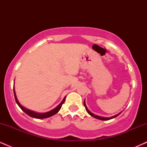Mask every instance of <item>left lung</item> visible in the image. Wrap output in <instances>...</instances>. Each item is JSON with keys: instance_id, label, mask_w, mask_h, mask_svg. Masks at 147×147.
<instances>
[{"instance_id": "1", "label": "left lung", "mask_w": 147, "mask_h": 147, "mask_svg": "<svg viewBox=\"0 0 147 147\" xmlns=\"http://www.w3.org/2000/svg\"><path fill=\"white\" fill-rule=\"evenodd\" d=\"M84 106H85V108H86V111H87V112H88V113L89 115H90L92 116V117H95V118H97V119H101V120H109V119H113V118H115V117H117V116L119 115L121 113H122V112H120V113H118L117 115H115L113 116V117H101V116L95 115H94L93 113H91L90 111H89L88 109L87 106H86V102H85V100H84Z\"/></svg>"}]
</instances>
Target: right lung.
I'll use <instances>...</instances> for the list:
<instances>
[{"label": "right lung", "instance_id": "obj_1", "mask_svg": "<svg viewBox=\"0 0 147 147\" xmlns=\"http://www.w3.org/2000/svg\"><path fill=\"white\" fill-rule=\"evenodd\" d=\"M14 97H15V100H16V104H18V106H19L20 108L21 109V110L23 111H24V112L26 113L27 115H28L30 116V117H34V118H36V119H44V118H48V117H51V116L54 115H55L56 113L59 111V110L61 109V106L62 104H63L64 102H65V97H64L63 100H62V102L60 103L59 104L58 106H57L56 108H55L54 109H52V110L48 111V112H46V113H36V112H34V111H30L29 109H26V108L23 107V106L21 105V104H20L19 102L18 101L17 99V97H16V92H15V90H14Z\"/></svg>", "mask_w": 147, "mask_h": 147}]
</instances>
